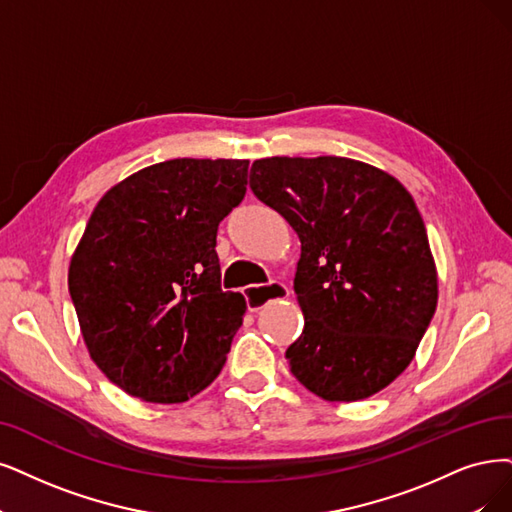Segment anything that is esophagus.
<instances>
[{
    "label": "esophagus",
    "mask_w": 512,
    "mask_h": 512,
    "mask_svg": "<svg viewBox=\"0 0 512 512\" xmlns=\"http://www.w3.org/2000/svg\"><path fill=\"white\" fill-rule=\"evenodd\" d=\"M289 287L285 285V282H278V280H272L270 285L266 287H246L244 295H246V306H249L251 312H257L263 304H268V301L272 299H282V297H289Z\"/></svg>",
    "instance_id": "obj_1"
}]
</instances>
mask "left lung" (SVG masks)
I'll return each instance as SVG.
<instances>
[{"label":"left lung","mask_w":512,"mask_h":512,"mask_svg":"<svg viewBox=\"0 0 512 512\" xmlns=\"http://www.w3.org/2000/svg\"><path fill=\"white\" fill-rule=\"evenodd\" d=\"M251 189L301 240L293 289L306 323L287 348L291 373L331 403L384 390L413 361L439 299L411 194L337 156L255 160Z\"/></svg>","instance_id":"8db88e82"}]
</instances>
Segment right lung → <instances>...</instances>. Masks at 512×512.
<instances>
[{"label":"right lung","mask_w":512,"mask_h":512,"mask_svg":"<svg viewBox=\"0 0 512 512\" xmlns=\"http://www.w3.org/2000/svg\"><path fill=\"white\" fill-rule=\"evenodd\" d=\"M246 173L249 160H166L94 206L69 293L94 365L130 396L183 403L223 369L246 301L221 289L217 227Z\"/></svg>","instance_id":"1"}]
</instances>
